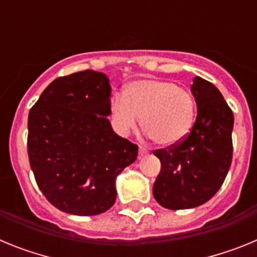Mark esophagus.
I'll return each instance as SVG.
<instances>
[{
	"label": "esophagus",
	"instance_id": "esophagus-1",
	"mask_svg": "<svg viewBox=\"0 0 257 257\" xmlns=\"http://www.w3.org/2000/svg\"><path fill=\"white\" fill-rule=\"evenodd\" d=\"M149 153V151L145 147H140L139 148V154L140 156H147V154Z\"/></svg>",
	"mask_w": 257,
	"mask_h": 257
}]
</instances>
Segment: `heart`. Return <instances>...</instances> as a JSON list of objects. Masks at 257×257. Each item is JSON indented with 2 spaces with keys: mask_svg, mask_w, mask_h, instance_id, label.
Wrapping results in <instances>:
<instances>
[{
  "mask_svg": "<svg viewBox=\"0 0 257 257\" xmlns=\"http://www.w3.org/2000/svg\"><path fill=\"white\" fill-rule=\"evenodd\" d=\"M115 126L126 134L143 117V130L156 144L172 147L183 142L196 118L192 94L176 83L162 79H139L127 86L124 95L112 99Z\"/></svg>",
  "mask_w": 257,
  "mask_h": 257,
  "instance_id": "obj_1",
  "label": "heart"
}]
</instances>
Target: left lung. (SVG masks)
<instances>
[{
    "label": "left lung",
    "instance_id": "obj_1",
    "mask_svg": "<svg viewBox=\"0 0 257 257\" xmlns=\"http://www.w3.org/2000/svg\"><path fill=\"white\" fill-rule=\"evenodd\" d=\"M197 118L181 143L156 149L161 171L153 185V196L170 210L201 206L222 185L233 157L231 130L234 115L222 95L201 77L193 79Z\"/></svg>",
    "mask_w": 257,
    "mask_h": 257
}]
</instances>
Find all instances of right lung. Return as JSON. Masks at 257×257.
Instances as JSON below:
<instances>
[{"instance_id": "add662e5", "label": "right lung", "mask_w": 257, "mask_h": 257, "mask_svg": "<svg viewBox=\"0 0 257 257\" xmlns=\"http://www.w3.org/2000/svg\"><path fill=\"white\" fill-rule=\"evenodd\" d=\"M109 96L108 77L86 69L54 79L31 108V169L47 201L63 212L109 210L117 175L136 160L138 145L112 130Z\"/></svg>"}]
</instances>
